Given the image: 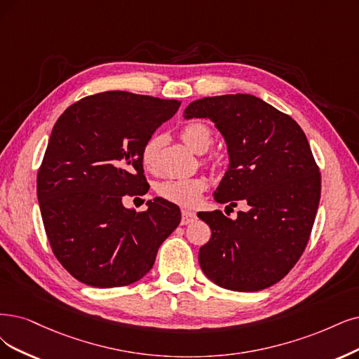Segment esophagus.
Here are the masks:
<instances>
[{
    "mask_svg": "<svg viewBox=\"0 0 359 359\" xmlns=\"http://www.w3.org/2000/svg\"><path fill=\"white\" fill-rule=\"evenodd\" d=\"M195 220H196L195 213H192V211H188V210H182V220H180L182 224H189Z\"/></svg>",
    "mask_w": 359,
    "mask_h": 359,
    "instance_id": "esophagus-1",
    "label": "esophagus"
}]
</instances>
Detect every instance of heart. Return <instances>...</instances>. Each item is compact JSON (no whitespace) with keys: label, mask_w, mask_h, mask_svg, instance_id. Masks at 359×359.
I'll list each match as a JSON object with an SVG mask.
<instances>
[{"label":"heart","mask_w":359,"mask_h":359,"mask_svg":"<svg viewBox=\"0 0 359 359\" xmlns=\"http://www.w3.org/2000/svg\"><path fill=\"white\" fill-rule=\"evenodd\" d=\"M180 136L183 142L196 154H204L213 143V133L203 123H191L182 128ZM159 146L161 137L154 136L144 142L142 148V164L146 170L155 171L158 164ZM207 189V180L203 176L165 179L156 183L155 191L159 198L180 207H195L201 201V196Z\"/></svg>","instance_id":"1"}]
</instances>
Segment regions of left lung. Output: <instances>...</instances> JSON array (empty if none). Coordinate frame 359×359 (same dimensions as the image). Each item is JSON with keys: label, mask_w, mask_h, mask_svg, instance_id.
Masks as SVG:
<instances>
[{"label": "left lung", "mask_w": 359, "mask_h": 359, "mask_svg": "<svg viewBox=\"0 0 359 359\" xmlns=\"http://www.w3.org/2000/svg\"><path fill=\"white\" fill-rule=\"evenodd\" d=\"M183 116L208 118L226 142L229 167L215 200L248 205L235 220L220 210L198 215L211 229L198 255L203 272L233 291L281 281L309 241L321 196L306 135L287 114L241 93L195 100Z\"/></svg>", "instance_id": "left-lung-1"}]
</instances>
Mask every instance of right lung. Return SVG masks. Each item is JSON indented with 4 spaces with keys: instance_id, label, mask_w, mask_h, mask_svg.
<instances>
[{
    "instance_id": "1",
    "label": "right lung",
    "mask_w": 359,
    "mask_h": 359,
    "mask_svg": "<svg viewBox=\"0 0 359 359\" xmlns=\"http://www.w3.org/2000/svg\"><path fill=\"white\" fill-rule=\"evenodd\" d=\"M179 100L104 91L71 104L56 121L36 176L53 253L78 281L112 288L148 273L180 210L163 198L148 210L123 205L144 194L142 148Z\"/></svg>"
}]
</instances>
